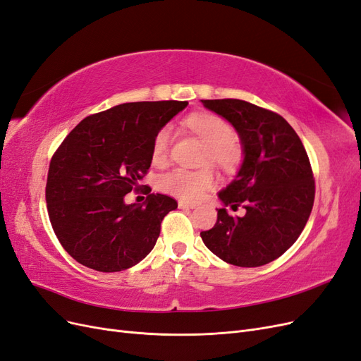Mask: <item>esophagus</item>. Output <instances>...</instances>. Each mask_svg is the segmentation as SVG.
<instances>
[{"label": "esophagus", "mask_w": 361, "mask_h": 361, "mask_svg": "<svg viewBox=\"0 0 361 361\" xmlns=\"http://www.w3.org/2000/svg\"><path fill=\"white\" fill-rule=\"evenodd\" d=\"M178 206L180 207V209H194L195 207V203H190V202H179Z\"/></svg>", "instance_id": "esophagus-1"}]
</instances>
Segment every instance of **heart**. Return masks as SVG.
Instances as JSON below:
<instances>
[{
	"instance_id": "b5f03b06",
	"label": "heart",
	"mask_w": 361,
	"mask_h": 361,
	"mask_svg": "<svg viewBox=\"0 0 361 361\" xmlns=\"http://www.w3.org/2000/svg\"><path fill=\"white\" fill-rule=\"evenodd\" d=\"M185 125L192 134L197 135L203 143L202 164L212 162L224 171H235L243 162V146L233 137V130L221 117L211 113H195L185 118ZM171 143L170 128H162L154 138L152 145V161L162 164L167 159ZM216 183L215 173L209 166L197 170L174 169L164 174L159 180V188L174 197L182 200H199L211 191Z\"/></svg>"
}]
</instances>
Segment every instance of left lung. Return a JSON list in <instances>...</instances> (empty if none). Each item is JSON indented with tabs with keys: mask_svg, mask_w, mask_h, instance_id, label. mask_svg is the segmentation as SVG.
Instances as JSON below:
<instances>
[{
	"mask_svg": "<svg viewBox=\"0 0 361 361\" xmlns=\"http://www.w3.org/2000/svg\"><path fill=\"white\" fill-rule=\"evenodd\" d=\"M203 106L226 118L241 140L243 164L235 179L218 192L232 209L244 204V216L220 207L204 245L221 260L255 268L280 257L307 223L314 180L300 137L277 113L239 99H206Z\"/></svg>",
	"mask_w": 361,
	"mask_h": 361,
	"instance_id": "1",
	"label": "left lung"
}]
</instances>
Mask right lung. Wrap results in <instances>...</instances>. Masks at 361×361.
Returning <instances> with one entry per match:
<instances>
[{
  "label": "right lung",
  "instance_id": "right-lung-1",
  "mask_svg": "<svg viewBox=\"0 0 361 361\" xmlns=\"http://www.w3.org/2000/svg\"><path fill=\"white\" fill-rule=\"evenodd\" d=\"M187 101L128 102L85 117L54 154L47 180L48 214L60 244L81 265L123 271L155 247L161 223L178 207L164 194L126 204L152 164L158 130Z\"/></svg>",
  "mask_w": 361,
  "mask_h": 361
}]
</instances>
